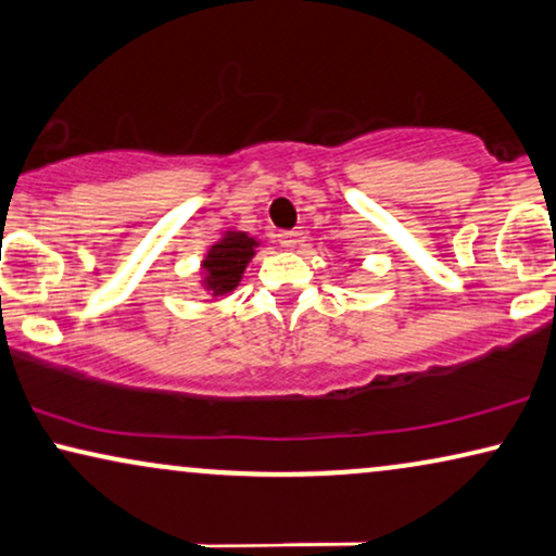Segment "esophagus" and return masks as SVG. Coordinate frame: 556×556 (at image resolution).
Segmentation results:
<instances>
[{
    "mask_svg": "<svg viewBox=\"0 0 556 556\" xmlns=\"http://www.w3.org/2000/svg\"><path fill=\"white\" fill-rule=\"evenodd\" d=\"M299 242H301V232H295V229H286V232H278V244H280V248L293 250Z\"/></svg>",
    "mask_w": 556,
    "mask_h": 556,
    "instance_id": "1",
    "label": "esophagus"
}]
</instances>
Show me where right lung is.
I'll return each mask as SVG.
<instances>
[{
	"mask_svg": "<svg viewBox=\"0 0 556 556\" xmlns=\"http://www.w3.org/2000/svg\"><path fill=\"white\" fill-rule=\"evenodd\" d=\"M257 244L261 242L255 237H250L248 232H237V229H229V232L222 235V240L208 248L204 263H201V270H204L201 286L214 299L232 293L240 286L242 273L252 261V255H255Z\"/></svg>",
	"mask_w": 556,
	"mask_h": 556,
	"instance_id": "right-lung-1",
	"label": "right lung"
}]
</instances>
